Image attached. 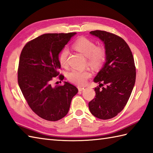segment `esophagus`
I'll use <instances>...</instances> for the list:
<instances>
[{
	"mask_svg": "<svg viewBox=\"0 0 153 153\" xmlns=\"http://www.w3.org/2000/svg\"><path fill=\"white\" fill-rule=\"evenodd\" d=\"M78 90H79V91H82L84 90V88L82 87H78Z\"/></svg>",
	"mask_w": 153,
	"mask_h": 153,
	"instance_id": "esophagus-1",
	"label": "esophagus"
}]
</instances>
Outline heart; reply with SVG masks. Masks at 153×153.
<instances>
[{
    "mask_svg": "<svg viewBox=\"0 0 153 153\" xmlns=\"http://www.w3.org/2000/svg\"><path fill=\"white\" fill-rule=\"evenodd\" d=\"M74 48L87 57L88 63L92 67H99L102 65L105 59L106 51L103 46H96L91 40L84 37L76 40L73 44ZM69 52L67 48H64L59 56V62L62 67H67L68 64ZM91 73L88 71L73 69L68 73L67 78L70 82L82 86L86 83Z\"/></svg>",
    "mask_w": 153,
    "mask_h": 153,
    "instance_id": "heart-1",
    "label": "heart"
}]
</instances>
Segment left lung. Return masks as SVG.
Wrapping results in <instances>:
<instances>
[{
  "label": "left lung",
  "instance_id": "1",
  "mask_svg": "<svg viewBox=\"0 0 153 153\" xmlns=\"http://www.w3.org/2000/svg\"><path fill=\"white\" fill-rule=\"evenodd\" d=\"M91 35L102 40L106 62L94 81L96 97L88 103L91 113L100 119L116 117L126 105L135 82V66L131 51L125 40L105 30H93ZM105 86L101 88V86Z\"/></svg>",
  "mask_w": 153,
  "mask_h": 153
}]
</instances>
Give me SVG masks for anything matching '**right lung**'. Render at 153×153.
Listing matches in <instances>:
<instances>
[{
	"label": "right lung",
	"mask_w": 153,
	"mask_h": 153,
	"mask_svg": "<svg viewBox=\"0 0 153 153\" xmlns=\"http://www.w3.org/2000/svg\"><path fill=\"white\" fill-rule=\"evenodd\" d=\"M76 33H47L28 42L20 54L18 81L32 111L48 121L62 119L68 113L77 88L67 82L52 87L50 82L59 74V53Z\"/></svg>",
	"instance_id": "add662e5"
}]
</instances>
